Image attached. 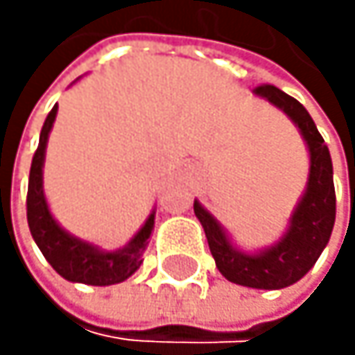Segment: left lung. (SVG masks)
<instances>
[{
    "label": "left lung",
    "mask_w": 355,
    "mask_h": 355,
    "mask_svg": "<svg viewBox=\"0 0 355 355\" xmlns=\"http://www.w3.org/2000/svg\"><path fill=\"white\" fill-rule=\"evenodd\" d=\"M253 93L292 121L309 151L306 187L288 219V227L272 245L245 251L198 200H193V213L204 227L215 264L227 281L253 290H281L315 266L330 241L336 217L332 159L322 134L298 100L272 85L257 87Z\"/></svg>",
    "instance_id": "left-lung-1"
}]
</instances>
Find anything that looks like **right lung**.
<instances>
[{
	"label": "right lung",
	"instance_id": "obj_1",
	"mask_svg": "<svg viewBox=\"0 0 355 355\" xmlns=\"http://www.w3.org/2000/svg\"><path fill=\"white\" fill-rule=\"evenodd\" d=\"M57 116V106L49 112L40 144L29 170V187H27V223L35 245L46 257V262L67 281L85 283V285H114L130 279L142 264V253L151 239L155 225V209L140 230L128 241V245L119 249H102L70 234L51 213L44 196V157L49 134L53 130Z\"/></svg>",
	"mask_w": 355,
	"mask_h": 355
}]
</instances>
